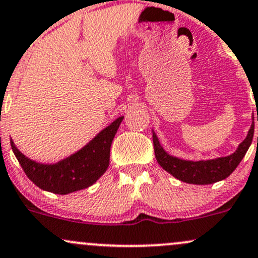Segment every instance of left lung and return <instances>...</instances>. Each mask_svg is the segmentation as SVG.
<instances>
[{
	"instance_id": "1",
	"label": "left lung",
	"mask_w": 258,
	"mask_h": 258,
	"mask_svg": "<svg viewBox=\"0 0 258 258\" xmlns=\"http://www.w3.org/2000/svg\"><path fill=\"white\" fill-rule=\"evenodd\" d=\"M258 120V115H257ZM254 132V122L252 121L251 128L248 130V134L245 140L238 145L236 152L227 157H220V158L209 159V161H185V159L177 158L163 150V147L159 143L157 135L153 132V146L154 154L158 164L167 170L168 173L175 177L179 180L185 181L189 184H213L216 181H220L222 179L227 178L235 169L242 158L245 157L246 152L252 143ZM258 142V138H257Z\"/></svg>"
}]
</instances>
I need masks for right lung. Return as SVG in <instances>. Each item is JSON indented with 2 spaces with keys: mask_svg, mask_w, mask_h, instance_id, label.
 <instances>
[{
  "mask_svg": "<svg viewBox=\"0 0 258 258\" xmlns=\"http://www.w3.org/2000/svg\"><path fill=\"white\" fill-rule=\"evenodd\" d=\"M123 117L116 118L77 153L55 164H42L22 154L15 143L11 147L26 175L43 190L69 194L93 185L110 163V147Z\"/></svg>",
  "mask_w": 258,
  "mask_h": 258,
  "instance_id": "obj_1",
  "label": "right lung"
}]
</instances>
